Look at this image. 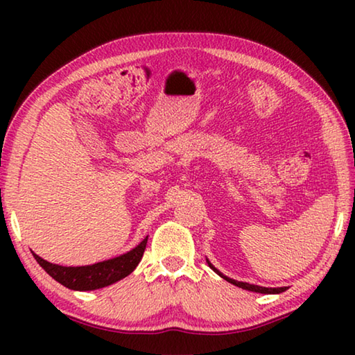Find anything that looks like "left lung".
Here are the masks:
<instances>
[{"label": "left lung", "instance_id": "1", "mask_svg": "<svg viewBox=\"0 0 355 355\" xmlns=\"http://www.w3.org/2000/svg\"><path fill=\"white\" fill-rule=\"evenodd\" d=\"M207 261H208V260H207ZM208 266L211 268L216 274L220 275L222 279L227 280V282H230V284H233V285H235V286L243 288V290L254 291V293H261V294H279V293H282V291H285V290H286V286H285V288H266V286H258V285H250V284H245V282H238V280H233V279L227 277V275L222 274L220 271H218V269H216V268L213 266V264L209 263V261H208Z\"/></svg>", "mask_w": 355, "mask_h": 355}]
</instances>
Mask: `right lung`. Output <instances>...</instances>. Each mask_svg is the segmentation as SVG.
<instances>
[{
	"mask_svg": "<svg viewBox=\"0 0 355 355\" xmlns=\"http://www.w3.org/2000/svg\"><path fill=\"white\" fill-rule=\"evenodd\" d=\"M147 239L148 236L144 238V241H141L127 254L106 261L89 264V266H59V264L44 260L39 255H33L35 261L45 269L46 274L51 275L53 279L65 288L76 291H92L116 284V282L122 280L133 272L141 261L144 250H146Z\"/></svg>",
	"mask_w": 355,
	"mask_h": 355,
	"instance_id": "obj_1",
	"label": "right lung"
}]
</instances>
